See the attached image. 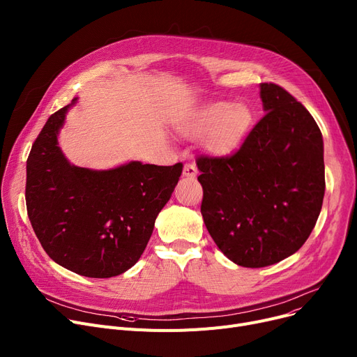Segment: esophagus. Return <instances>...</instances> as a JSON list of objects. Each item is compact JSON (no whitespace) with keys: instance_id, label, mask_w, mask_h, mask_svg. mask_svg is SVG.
Segmentation results:
<instances>
[{"instance_id":"esophagus-1","label":"esophagus","mask_w":357,"mask_h":357,"mask_svg":"<svg viewBox=\"0 0 357 357\" xmlns=\"http://www.w3.org/2000/svg\"><path fill=\"white\" fill-rule=\"evenodd\" d=\"M183 176L191 178V179H194L197 176V166H195V163H192V162L185 163V166H183Z\"/></svg>"}]
</instances>
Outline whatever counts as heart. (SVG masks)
<instances>
[{"label":"heart","mask_w":357,"mask_h":357,"mask_svg":"<svg viewBox=\"0 0 357 357\" xmlns=\"http://www.w3.org/2000/svg\"><path fill=\"white\" fill-rule=\"evenodd\" d=\"M255 123L249 104L213 101L201 105L183 126L188 136H207V147L217 156H229L241 147Z\"/></svg>","instance_id":"heart-1"}]
</instances>
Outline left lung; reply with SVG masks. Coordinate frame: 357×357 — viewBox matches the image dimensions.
Returning <instances> with one entry per match:
<instances>
[{
  "mask_svg": "<svg viewBox=\"0 0 357 357\" xmlns=\"http://www.w3.org/2000/svg\"><path fill=\"white\" fill-rule=\"evenodd\" d=\"M265 117L229 158L197 160L201 214L218 249L245 268L299 250L321 211L324 144L308 109L276 84H260Z\"/></svg>",
  "mask_w": 357,
  "mask_h": 357,
  "instance_id": "1",
  "label": "left lung"
}]
</instances>
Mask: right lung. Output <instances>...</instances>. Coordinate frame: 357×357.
I'll return each instance as SVG.
<instances>
[{"mask_svg": "<svg viewBox=\"0 0 357 357\" xmlns=\"http://www.w3.org/2000/svg\"><path fill=\"white\" fill-rule=\"evenodd\" d=\"M70 104L49 117L27 159L31 227L56 264L88 278L128 271L143 255L160 210L182 174L131 160L105 171L72 165L59 147Z\"/></svg>", "mask_w": 357, "mask_h": 357, "instance_id": "1", "label": "right lung"}]
</instances>
